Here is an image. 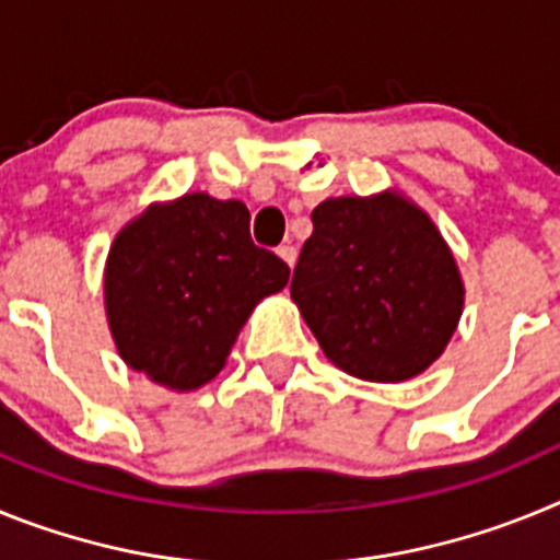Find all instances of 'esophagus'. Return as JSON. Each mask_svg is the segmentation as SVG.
<instances>
[{"label":"esophagus","mask_w":560,"mask_h":560,"mask_svg":"<svg viewBox=\"0 0 560 560\" xmlns=\"http://www.w3.org/2000/svg\"><path fill=\"white\" fill-rule=\"evenodd\" d=\"M277 255H280V260H283V264L289 266V269H294V264H296V249H294V246H280V249H277Z\"/></svg>","instance_id":"obj_1"}]
</instances>
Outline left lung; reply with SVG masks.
Returning a JSON list of instances; mask_svg holds the SVG:
<instances>
[{"instance_id": "1", "label": "left lung", "mask_w": 560, "mask_h": 560, "mask_svg": "<svg viewBox=\"0 0 560 560\" xmlns=\"http://www.w3.org/2000/svg\"><path fill=\"white\" fill-rule=\"evenodd\" d=\"M291 300L336 368L400 384L443 355L465 285L427 210L398 190L325 199L311 212Z\"/></svg>"}]
</instances>
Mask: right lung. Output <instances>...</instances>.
<instances>
[{
    "label": "right lung",
    "instance_id": "1",
    "mask_svg": "<svg viewBox=\"0 0 560 560\" xmlns=\"http://www.w3.org/2000/svg\"><path fill=\"white\" fill-rule=\"evenodd\" d=\"M289 266L252 244L244 201L185 192L128 221L106 257L103 303L128 368L173 393L224 370L264 296L283 291Z\"/></svg>",
    "mask_w": 560,
    "mask_h": 560
}]
</instances>
